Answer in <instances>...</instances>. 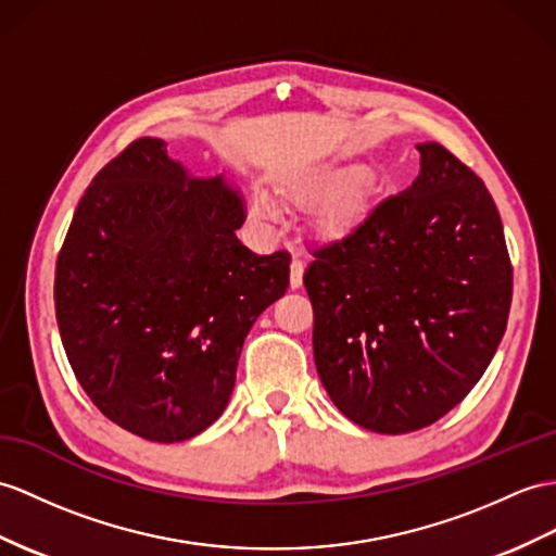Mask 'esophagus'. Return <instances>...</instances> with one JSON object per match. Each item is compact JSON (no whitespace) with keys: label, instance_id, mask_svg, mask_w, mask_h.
I'll use <instances>...</instances> for the list:
<instances>
[{"label":"esophagus","instance_id":"1","mask_svg":"<svg viewBox=\"0 0 556 556\" xmlns=\"http://www.w3.org/2000/svg\"><path fill=\"white\" fill-rule=\"evenodd\" d=\"M302 280H304V262L300 260V256H294L290 264V286L294 290L302 288Z\"/></svg>","mask_w":556,"mask_h":556}]
</instances>
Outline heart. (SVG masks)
Listing matches in <instances>:
<instances>
[{
	"mask_svg": "<svg viewBox=\"0 0 556 556\" xmlns=\"http://www.w3.org/2000/svg\"><path fill=\"white\" fill-rule=\"evenodd\" d=\"M252 214H254V219H262V222L274 219V216H276V202L270 200L268 193L256 191L252 195Z\"/></svg>",
	"mask_w": 556,
	"mask_h": 556,
	"instance_id": "heart-1",
	"label": "heart"
}]
</instances>
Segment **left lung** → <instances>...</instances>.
Wrapping results in <instances>:
<instances>
[{
  "mask_svg": "<svg viewBox=\"0 0 556 556\" xmlns=\"http://www.w3.org/2000/svg\"><path fill=\"white\" fill-rule=\"evenodd\" d=\"M413 186L314 242L304 286L320 382L377 434L434 425L481 380L503 340L511 264L489 188L439 143Z\"/></svg>",
  "mask_w": 556,
  "mask_h": 556,
  "instance_id": "left-lung-1",
  "label": "left lung"
}]
</instances>
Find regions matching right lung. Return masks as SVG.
Returning a JSON list of instances; mask_svg holds the SVG:
<instances>
[{"instance_id": "right-lung-1", "label": "right lung", "mask_w": 556, "mask_h": 556, "mask_svg": "<svg viewBox=\"0 0 556 556\" xmlns=\"http://www.w3.org/2000/svg\"><path fill=\"white\" fill-rule=\"evenodd\" d=\"M240 193L198 179L162 139L93 176L56 262L53 302L91 403L141 439L176 443L226 408L242 342L290 286V252L238 240Z\"/></svg>"}]
</instances>
